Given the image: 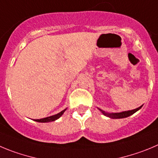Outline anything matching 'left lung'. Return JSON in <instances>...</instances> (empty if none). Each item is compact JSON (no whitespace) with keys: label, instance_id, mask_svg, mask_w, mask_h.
<instances>
[{"label":"left lung","instance_id":"1","mask_svg":"<svg viewBox=\"0 0 158 158\" xmlns=\"http://www.w3.org/2000/svg\"><path fill=\"white\" fill-rule=\"evenodd\" d=\"M141 107H142V106L139 107L138 108L134 109V110H127V111H123V112H120V113H112V114H107V113H105L104 111H103L102 110H101V109H100V110L102 111V113L104 114V115L107 116V117L109 118H123L129 117V116L133 114L134 113L136 112L137 110H139Z\"/></svg>","mask_w":158,"mask_h":158}]
</instances>
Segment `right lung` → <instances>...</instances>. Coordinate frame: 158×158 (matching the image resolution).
Instances as JSON below:
<instances>
[{
    "instance_id": "obj_1",
    "label": "right lung",
    "mask_w": 158,
    "mask_h": 158,
    "mask_svg": "<svg viewBox=\"0 0 158 158\" xmlns=\"http://www.w3.org/2000/svg\"><path fill=\"white\" fill-rule=\"evenodd\" d=\"M65 110H66V109H64V110H63L62 111H61V112L58 113V114H54V115L50 116V117L44 118H41V119H35L34 121H36V122H54V121L57 120V118H59L61 117V116L63 114V113H64V111H65Z\"/></svg>"
}]
</instances>
